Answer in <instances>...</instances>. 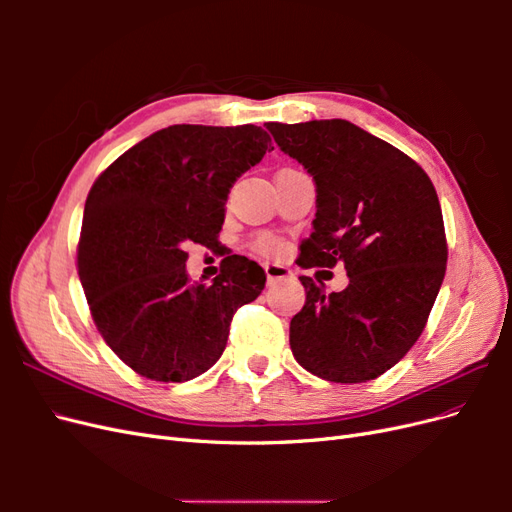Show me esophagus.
<instances>
[{
  "label": "esophagus",
  "instance_id": "obj_1",
  "mask_svg": "<svg viewBox=\"0 0 512 512\" xmlns=\"http://www.w3.org/2000/svg\"><path fill=\"white\" fill-rule=\"evenodd\" d=\"M265 273H267V282L269 284H275L277 280H286V277L292 275V271L284 265H275V262H271V265H265Z\"/></svg>",
  "mask_w": 512,
  "mask_h": 512
}]
</instances>
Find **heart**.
Returning <instances> with one entry per match:
<instances>
[{
  "mask_svg": "<svg viewBox=\"0 0 512 512\" xmlns=\"http://www.w3.org/2000/svg\"><path fill=\"white\" fill-rule=\"evenodd\" d=\"M256 250L262 252V254H273V252L280 250V243H277L271 237H258L256 239Z\"/></svg>",
  "mask_w": 512,
  "mask_h": 512,
  "instance_id": "obj_1",
  "label": "heart"
}]
</instances>
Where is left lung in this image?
I'll return each instance as SVG.
<instances>
[{
    "instance_id": "left-lung-1",
    "label": "left lung",
    "mask_w": 512,
    "mask_h": 512,
    "mask_svg": "<svg viewBox=\"0 0 512 512\" xmlns=\"http://www.w3.org/2000/svg\"><path fill=\"white\" fill-rule=\"evenodd\" d=\"M316 181L314 232L299 267L344 262L350 284L324 294L301 275L305 305L290 348L314 376L356 384L382 376L421 337L446 271L440 200L404 151L346 119L267 123Z\"/></svg>"
}]
</instances>
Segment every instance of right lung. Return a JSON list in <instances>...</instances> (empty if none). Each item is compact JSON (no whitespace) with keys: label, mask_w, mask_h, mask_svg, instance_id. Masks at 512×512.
<instances>
[{"label":"right lung","mask_w":512,"mask_h":512,"mask_svg":"<svg viewBox=\"0 0 512 512\" xmlns=\"http://www.w3.org/2000/svg\"><path fill=\"white\" fill-rule=\"evenodd\" d=\"M258 126H168L136 143L91 185L79 277L104 342L136 374L192 380L220 359L232 316L265 288L232 254L213 284H190L185 245H218L232 183L271 151Z\"/></svg>","instance_id":"right-lung-1"}]
</instances>
